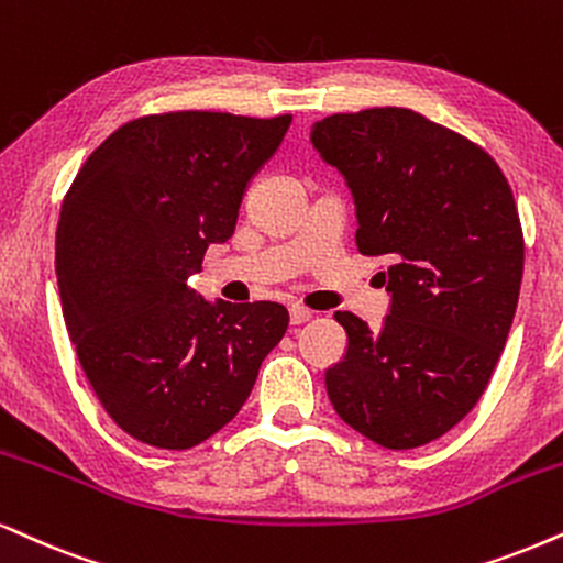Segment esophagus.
<instances>
[{"instance_id":"34e87169","label":"esophagus","mask_w":563,"mask_h":563,"mask_svg":"<svg viewBox=\"0 0 563 563\" xmlns=\"http://www.w3.org/2000/svg\"><path fill=\"white\" fill-rule=\"evenodd\" d=\"M288 311H290V324H303V322H309V319H311V311L303 309V306H298V303L290 306Z\"/></svg>"}]
</instances>
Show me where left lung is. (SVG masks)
I'll list each match as a JSON object with an SVG mask.
<instances>
[{
	"mask_svg": "<svg viewBox=\"0 0 563 563\" xmlns=\"http://www.w3.org/2000/svg\"><path fill=\"white\" fill-rule=\"evenodd\" d=\"M311 145L351 189L358 252L389 260L379 330L334 314L347 347L327 395L387 450L429 444L475 408L507 345L525 267L509 181L475 142L393 106L327 117Z\"/></svg>",
	"mask_w": 563,
	"mask_h": 563,
	"instance_id": "1",
	"label": "left lung"
}]
</instances>
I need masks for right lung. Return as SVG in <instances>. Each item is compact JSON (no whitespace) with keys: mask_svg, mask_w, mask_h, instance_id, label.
<instances>
[{"mask_svg":"<svg viewBox=\"0 0 563 563\" xmlns=\"http://www.w3.org/2000/svg\"><path fill=\"white\" fill-rule=\"evenodd\" d=\"M290 117L179 111L119 126L90 153L56 225V280L77 358L119 429L189 450L236 418L288 330L275 301L187 288L236 229L249 181Z\"/></svg>","mask_w":563,"mask_h":563,"instance_id":"obj_1","label":"right lung"}]
</instances>
